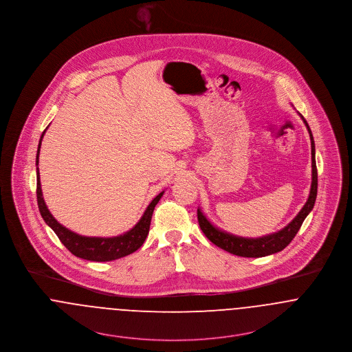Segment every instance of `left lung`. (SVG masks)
Returning <instances> with one entry per match:
<instances>
[{
  "instance_id": "8db88e82",
  "label": "left lung",
  "mask_w": 352,
  "mask_h": 352,
  "mask_svg": "<svg viewBox=\"0 0 352 352\" xmlns=\"http://www.w3.org/2000/svg\"><path fill=\"white\" fill-rule=\"evenodd\" d=\"M300 117H302L303 122L309 130L311 140L312 179H311L310 195H309L307 202L305 204L303 208L298 212V215L289 222L286 228H282L280 231H276L274 234L261 236V238H243V236H236V235L228 234L226 231H222V230L215 228L207 219L206 215L201 211V208H198L197 214H198V222H199L201 230L204 231V234L215 246L228 251L230 254L238 255V256L261 258V256H266V255H271V254L282 251L283 248H287L289 242L295 238V235L299 231L303 221L306 219V217L310 214L311 210L314 208L315 199H316V192H318V170H316V162H315V142H314V137H312V133H311L310 126L307 124V121L303 118V116H300Z\"/></svg>"
}]
</instances>
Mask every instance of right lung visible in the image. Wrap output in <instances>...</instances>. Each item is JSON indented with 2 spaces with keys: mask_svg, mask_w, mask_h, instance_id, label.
Returning <instances> with one entry per match:
<instances>
[{
  "mask_svg": "<svg viewBox=\"0 0 352 352\" xmlns=\"http://www.w3.org/2000/svg\"><path fill=\"white\" fill-rule=\"evenodd\" d=\"M46 130L42 133L41 140L38 144V150H37V158L36 164L38 165V157H40V148H41V141L43 138ZM165 191L160 192L151 202L150 205L146 207L145 212L140 222L124 234H121L118 236H111V238H100V236H83L80 234H76L70 231L69 228H65L61 223L57 222V219L50 214L49 208L46 206L43 197H42L41 182H40V171L37 167V202H38V208L41 212V217L45 221V223L52 228V230L57 234L60 241L63 242V246L67 248L73 255L82 258L86 261H93V262H109V261H116L120 258H124L129 254H133L141 248L145 242L146 236L150 230V222L153 217L154 207L160 202Z\"/></svg>",
  "mask_w": 352,
  "mask_h": 352,
  "instance_id": "right-lung-1",
  "label": "right lung"
}]
</instances>
